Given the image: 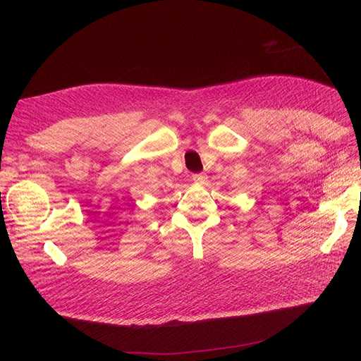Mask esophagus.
<instances>
[{
	"label": "esophagus",
	"instance_id": "34e87169",
	"mask_svg": "<svg viewBox=\"0 0 361 361\" xmlns=\"http://www.w3.org/2000/svg\"><path fill=\"white\" fill-rule=\"evenodd\" d=\"M191 179H192V182H195V183H204L206 179H207V176H206L204 173H195V174H192Z\"/></svg>",
	"mask_w": 361,
	"mask_h": 361
}]
</instances>
